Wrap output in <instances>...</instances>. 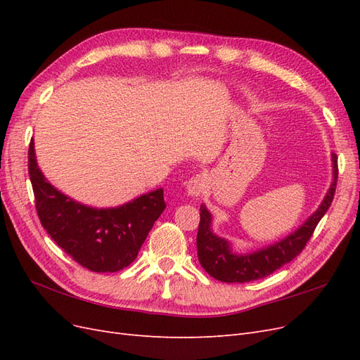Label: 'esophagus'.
I'll return each mask as SVG.
<instances>
[{"instance_id": "34e87169", "label": "esophagus", "mask_w": 360, "mask_h": 360, "mask_svg": "<svg viewBox=\"0 0 360 360\" xmlns=\"http://www.w3.org/2000/svg\"><path fill=\"white\" fill-rule=\"evenodd\" d=\"M188 193L192 195V197H200V195L204 192V189L207 188V180L204 176H193L189 181H188Z\"/></svg>"}]
</instances>
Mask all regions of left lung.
Here are the masks:
<instances>
[{
    "mask_svg": "<svg viewBox=\"0 0 360 360\" xmlns=\"http://www.w3.org/2000/svg\"><path fill=\"white\" fill-rule=\"evenodd\" d=\"M333 162V183L326 195L324 201L309 219L304 222L297 231L278 242L274 246L261 249L258 252L248 255H236L230 250V245L224 238L217 237L210 230L212 216L204 205L200 207V225L197 234V250L198 259L202 269L217 281L228 282V284H243V282L257 281L274 274L284 264L296 258L309 242L315 226L319 225L324 213L335 197L336 181H338V158L332 155Z\"/></svg>",
    "mask_w": 360,
    "mask_h": 360,
    "instance_id": "obj_1",
    "label": "left lung"
}]
</instances>
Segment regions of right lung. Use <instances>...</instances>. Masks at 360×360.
<instances>
[{"label":"right lung","instance_id":"obj_1","mask_svg":"<svg viewBox=\"0 0 360 360\" xmlns=\"http://www.w3.org/2000/svg\"><path fill=\"white\" fill-rule=\"evenodd\" d=\"M28 174L41 226L72 259L97 274L118 271L132 263L167 207L162 189L117 209L97 210L75 202L43 177L32 139Z\"/></svg>","mask_w":360,"mask_h":360}]
</instances>
